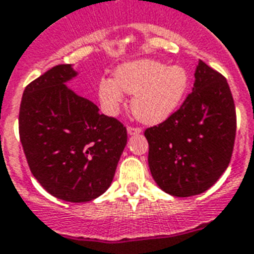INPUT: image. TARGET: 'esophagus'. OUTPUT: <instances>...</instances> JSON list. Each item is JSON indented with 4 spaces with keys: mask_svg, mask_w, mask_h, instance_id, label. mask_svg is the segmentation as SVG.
I'll return each mask as SVG.
<instances>
[{
    "mask_svg": "<svg viewBox=\"0 0 254 254\" xmlns=\"http://www.w3.org/2000/svg\"><path fill=\"white\" fill-rule=\"evenodd\" d=\"M141 129L139 127H127V134L129 135H137V134L141 133Z\"/></svg>",
    "mask_w": 254,
    "mask_h": 254,
    "instance_id": "obj_1",
    "label": "esophagus"
}]
</instances>
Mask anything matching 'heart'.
Listing matches in <instances>:
<instances>
[{
    "mask_svg": "<svg viewBox=\"0 0 254 254\" xmlns=\"http://www.w3.org/2000/svg\"><path fill=\"white\" fill-rule=\"evenodd\" d=\"M190 77L180 65L168 66L156 60L125 63L115 70V79L102 78L99 98L107 112L116 113L124 92L133 95L131 112L147 125H158L174 116L187 98Z\"/></svg>",
    "mask_w": 254,
    "mask_h": 254,
    "instance_id": "heart-1",
    "label": "heart"
}]
</instances>
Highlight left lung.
<instances>
[{
  "instance_id": "left-lung-1",
  "label": "left lung",
  "mask_w": 254,
  "mask_h": 254,
  "mask_svg": "<svg viewBox=\"0 0 254 254\" xmlns=\"http://www.w3.org/2000/svg\"><path fill=\"white\" fill-rule=\"evenodd\" d=\"M194 84L174 116L146 129L148 167L158 187L175 197L201 194L230 164L236 112L226 78L199 60Z\"/></svg>"
}]
</instances>
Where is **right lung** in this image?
Masks as SVG:
<instances>
[{"instance_id":"right-lung-1","label":"right lung","mask_w":254,"mask_h":254,"mask_svg":"<svg viewBox=\"0 0 254 254\" xmlns=\"http://www.w3.org/2000/svg\"><path fill=\"white\" fill-rule=\"evenodd\" d=\"M73 65H57L24 88L19 135L30 170L53 197L88 202L111 187L127 127L66 86Z\"/></svg>"}]
</instances>
